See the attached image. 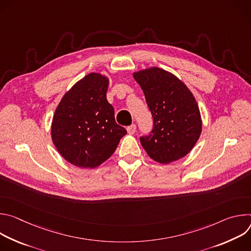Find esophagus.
Here are the masks:
<instances>
[{
  "mask_svg": "<svg viewBox=\"0 0 251 251\" xmlns=\"http://www.w3.org/2000/svg\"><path fill=\"white\" fill-rule=\"evenodd\" d=\"M127 132H128L129 134H134V133L136 132V125H135V124H132V125L128 126V127H127Z\"/></svg>",
  "mask_w": 251,
  "mask_h": 251,
  "instance_id": "1",
  "label": "esophagus"
}]
</instances>
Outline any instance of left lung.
Segmentation results:
<instances>
[{
	"label": "left lung",
	"mask_w": 251,
	"mask_h": 251,
	"mask_svg": "<svg viewBox=\"0 0 251 251\" xmlns=\"http://www.w3.org/2000/svg\"><path fill=\"white\" fill-rule=\"evenodd\" d=\"M153 117V129L140 142L156 162L169 164L185 157L201 132L198 103L189 88L159 67L134 74Z\"/></svg>",
	"instance_id": "left-lung-1"
}]
</instances>
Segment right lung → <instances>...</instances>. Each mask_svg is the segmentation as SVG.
<instances>
[{"label": "right lung", "mask_w": 251, "mask_h": 251, "mask_svg": "<svg viewBox=\"0 0 251 251\" xmlns=\"http://www.w3.org/2000/svg\"><path fill=\"white\" fill-rule=\"evenodd\" d=\"M108 79L89 74L62 97L52 119L51 138L60 155L80 168H95L109 159L126 135L107 101Z\"/></svg>", "instance_id": "right-lung-1"}]
</instances>
